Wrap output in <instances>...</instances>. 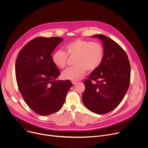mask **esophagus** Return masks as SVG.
Here are the masks:
<instances>
[{"mask_svg": "<svg viewBox=\"0 0 148 148\" xmlns=\"http://www.w3.org/2000/svg\"><path fill=\"white\" fill-rule=\"evenodd\" d=\"M78 82L76 81H72V83L74 84V85H75V84L77 83Z\"/></svg>", "mask_w": 148, "mask_h": 148, "instance_id": "obj_1", "label": "esophagus"}]
</instances>
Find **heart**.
I'll return each mask as SVG.
<instances>
[{"label":"heart","mask_w":148,"mask_h":148,"mask_svg":"<svg viewBox=\"0 0 148 148\" xmlns=\"http://www.w3.org/2000/svg\"><path fill=\"white\" fill-rule=\"evenodd\" d=\"M64 51L58 50L52 54V61L60 69H64L67 64L69 57L74 58V66L62 73L65 79L78 80L82 78L86 70L89 71L97 69L102 64L104 50L98 42L87 40H75L67 44Z\"/></svg>","instance_id":"obj_1"}]
</instances>
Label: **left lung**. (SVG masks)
Here are the masks:
<instances>
[{"mask_svg": "<svg viewBox=\"0 0 148 148\" xmlns=\"http://www.w3.org/2000/svg\"><path fill=\"white\" fill-rule=\"evenodd\" d=\"M102 41L104 57L101 66L84 81L82 99L85 106L97 114H105L117 107L130 84L131 66L124 50L111 38L97 34Z\"/></svg>", "mask_w": 148, "mask_h": 148, "instance_id": "8db88e82", "label": "left lung"}]
</instances>
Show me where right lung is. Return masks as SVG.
I'll use <instances>...</instances> for the list:
<instances>
[{"label":"right lung","mask_w":148,"mask_h":148,"mask_svg":"<svg viewBox=\"0 0 148 148\" xmlns=\"http://www.w3.org/2000/svg\"><path fill=\"white\" fill-rule=\"evenodd\" d=\"M62 40L59 37L35 38L22 49L16 61L18 90L28 106L40 115L60 110L73 86L70 80H56L60 72L51 53Z\"/></svg>","instance_id":"right-lung-1"}]
</instances>
